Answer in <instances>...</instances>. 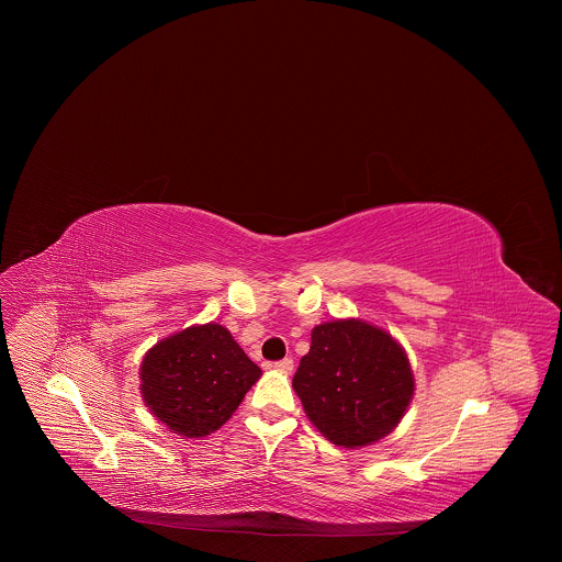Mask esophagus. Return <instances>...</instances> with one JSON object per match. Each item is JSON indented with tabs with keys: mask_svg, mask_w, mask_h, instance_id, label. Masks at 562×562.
<instances>
[{
	"mask_svg": "<svg viewBox=\"0 0 562 562\" xmlns=\"http://www.w3.org/2000/svg\"><path fill=\"white\" fill-rule=\"evenodd\" d=\"M272 368L279 370V372H292V370H294V361H292V357H285V359H281V361H274Z\"/></svg>",
	"mask_w": 562,
	"mask_h": 562,
	"instance_id": "obj_1",
	"label": "esophagus"
}]
</instances>
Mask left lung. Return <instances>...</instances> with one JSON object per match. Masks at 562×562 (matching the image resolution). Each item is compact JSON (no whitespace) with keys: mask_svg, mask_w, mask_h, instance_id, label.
Segmentation results:
<instances>
[{"mask_svg":"<svg viewBox=\"0 0 562 562\" xmlns=\"http://www.w3.org/2000/svg\"><path fill=\"white\" fill-rule=\"evenodd\" d=\"M292 385L316 428L344 448L392 432L413 398L404 350L392 335L361 321L316 326Z\"/></svg>","mask_w":562,"mask_h":562,"instance_id":"1","label":"left lung"}]
</instances>
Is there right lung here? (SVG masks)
<instances>
[{
	"instance_id": "obj_1",
	"label": "right lung",
	"mask_w": 562,
	"mask_h": 562,
	"mask_svg": "<svg viewBox=\"0 0 562 562\" xmlns=\"http://www.w3.org/2000/svg\"><path fill=\"white\" fill-rule=\"evenodd\" d=\"M259 374L225 326H190L147 352L143 398L177 435L205 437L232 417Z\"/></svg>"
}]
</instances>
